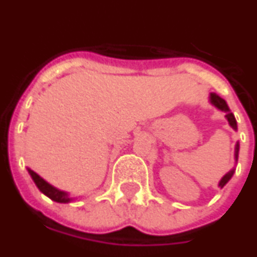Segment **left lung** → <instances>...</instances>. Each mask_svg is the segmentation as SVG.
<instances>
[{
	"label": "left lung",
	"instance_id": "left-lung-1",
	"mask_svg": "<svg viewBox=\"0 0 257 257\" xmlns=\"http://www.w3.org/2000/svg\"><path fill=\"white\" fill-rule=\"evenodd\" d=\"M209 101H210V103L213 105V106H215L218 110L224 111L225 113V117H226V120H228L229 125L232 126L234 131H237V122H236V118H234V115H233V113L230 111V109H229L228 103L225 102V99H222V98L220 97V95H217L215 93H211L210 95H209ZM238 151H240V144H238V142L236 143V147H234V160L237 162L238 159ZM233 174H234V168H232L230 171L226 172L222 178H221L220 183H218V187H224L226 183H228L229 181H230V178L233 176Z\"/></svg>",
	"mask_w": 257,
	"mask_h": 257
}]
</instances>
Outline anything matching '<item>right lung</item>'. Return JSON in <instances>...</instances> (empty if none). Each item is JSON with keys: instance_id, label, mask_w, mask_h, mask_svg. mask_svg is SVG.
<instances>
[{"instance_id": "1", "label": "right lung", "mask_w": 257, "mask_h": 257, "mask_svg": "<svg viewBox=\"0 0 257 257\" xmlns=\"http://www.w3.org/2000/svg\"><path fill=\"white\" fill-rule=\"evenodd\" d=\"M28 172H29V175H31V178L33 179V182H35V185L37 186V189L40 190L44 195H47L48 198L55 201V202L68 203V202H71L72 199H74L68 195V193L62 191V190L56 189V187H54L52 185H50L48 182L44 181L42 176L37 175L36 172L33 171V170H31V168H28Z\"/></svg>"}]
</instances>
